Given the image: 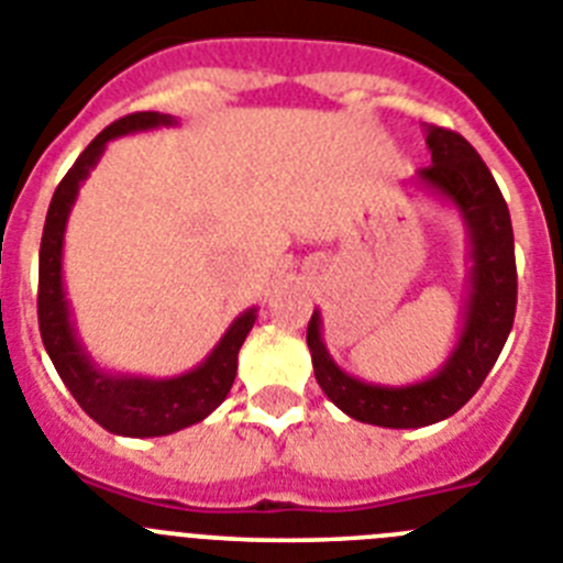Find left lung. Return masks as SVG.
<instances>
[{
  "label": "left lung",
  "mask_w": 563,
  "mask_h": 563,
  "mask_svg": "<svg viewBox=\"0 0 563 563\" xmlns=\"http://www.w3.org/2000/svg\"><path fill=\"white\" fill-rule=\"evenodd\" d=\"M422 133L430 166L419 169L410 184L451 207L467 234V297L451 354L419 383L379 385L334 363L322 340V314L317 309L306 334L322 394L356 422L397 430L424 428L453 417L485 383L516 317L512 223L490 169L459 133L433 124H422Z\"/></svg>",
  "instance_id": "1"
}]
</instances>
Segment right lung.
Returning <instances> with one entry per match:
<instances>
[{
	"mask_svg": "<svg viewBox=\"0 0 563 563\" xmlns=\"http://www.w3.org/2000/svg\"><path fill=\"white\" fill-rule=\"evenodd\" d=\"M161 126H178L166 112H133L101 130L62 178L47 209L42 249H38V331L47 356L56 365L62 383L92 422L115 437H169L212 413L227 399L238 374V351L257 320V306L241 311L229 322L214 349L195 368L178 376H144L110 371L92 360L85 340L78 336L73 306L65 288V234L78 189L99 166L107 144Z\"/></svg>",
	"mask_w": 563,
	"mask_h": 563,
	"instance_id": "add662e5",
	"label": "right lung"
}]
</instances>
